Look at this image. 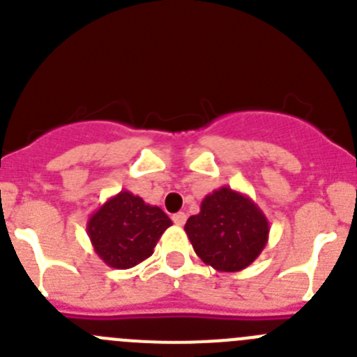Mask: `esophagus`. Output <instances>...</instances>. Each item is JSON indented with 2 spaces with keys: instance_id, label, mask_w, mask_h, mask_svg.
Segmentation results:
<instances>
[{
  "instance_id": "esophagus-1",
  "label": "esophagus",
  "mask_w": 357,
  "mask_h": 357,
  "mask_svg": "<svg viewBox=\"0 0 357 357\" xmlns=\"http://www.w3.org/2000/svg\"><path fill=\"white\" fill-rule=\"evenodd\" d=\"M172 219H173V222L176 224V226H184L185 220H188V215H185L184 212H178V213H175V215H173Z\"/></svg>"
}]
</instances>
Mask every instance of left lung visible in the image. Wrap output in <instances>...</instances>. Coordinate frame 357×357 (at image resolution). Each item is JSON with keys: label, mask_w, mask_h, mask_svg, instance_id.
<instances>
[{"label": "left lung", "mask_w": 357, "mask_h": 357, "mask_svg": "<svg viewBox=\"0 0 357 357\" xmlns=\"http://www.w3.org/2000/svg\"><path fill=\"white\" fill-rule=\"evenodd\" d=\"M184 229L203 263L217 271H240L266 247L270 222L249 196L224 185L203 198Z\"/></svg>", "instance_id": "1"}]
</instances>
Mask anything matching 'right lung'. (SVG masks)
<instances>
[{"mask_svg": "<svg viewBox=\"0 0 357 357\" xmlns=\"http://www.w3.org/2000/svg\"><path fill=\"white\" fill-rule=\"evenodd\" d=\"M172 219L140 196L121 191L108 198L87 220V235L107 266L128 270L152 256Z\"/></svg>", "mask_w": 357, "mask_h": 357, "instance_id": "obj_1", "label": "right lung"}]
</instances>
